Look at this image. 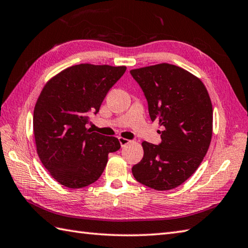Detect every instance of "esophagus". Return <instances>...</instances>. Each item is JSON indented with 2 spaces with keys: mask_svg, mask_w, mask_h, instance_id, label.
Segmentation results:
<instances>
[{
  "mask_svg": "<svg viewBox=\"0 0 248 248\" xmlns=\"http://www.w3.org/2000/svg\"><path fill=\"white\" fill-rule=\"evenodd\" d=\"M118 140H119V143H120L121 147H124L125 145H128V144L131 143V140H129L127 139H124V138H118Z\"/></svg>",
  "mask_w": 248,
  "mask_h": 248,
  "instance_id": "1",
  "label": "esophagus"
}]
</instances>
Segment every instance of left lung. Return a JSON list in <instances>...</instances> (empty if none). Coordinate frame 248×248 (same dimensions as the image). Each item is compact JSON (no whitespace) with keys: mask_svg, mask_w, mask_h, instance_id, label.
<instances>
[{"mask_svg":"<svg viewBox=\"0 0 248 248\" xmlns=\"http://www.w3.org/2000/svg\"><path fill=\"white\" fill-rule=\"evenodd\" d=\"M143 91L152 121L164 131L162 141H143L144 156L134 178L156 191L180 186L196 171L212 138L213 109L207 88L182 68L159 64L130 71Z\"/></svg>","mask_w":248,"mask_h":248,"instance_id":"1","label":"left lung"}]
</instances>
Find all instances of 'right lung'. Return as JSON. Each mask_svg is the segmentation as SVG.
<instances>
[{"instance_id": "right-lung-1", "label": "right lung", "mask_w": 248, "mask_h": 248, "mask_svg": "<svg viewBox=\"0 0 248 248\" xmlns=\"http://www.w3.org/2000/svg\"><path fill=\"white\" fill-rule=\"evenodd\" d=\"M125 69L76 65L52 78L41 91L33 118L37 154L50 175L66 187L97 181L109 152L120 148L118 139L93 132L86 124Z\"/></svg>"}]
</instances>
